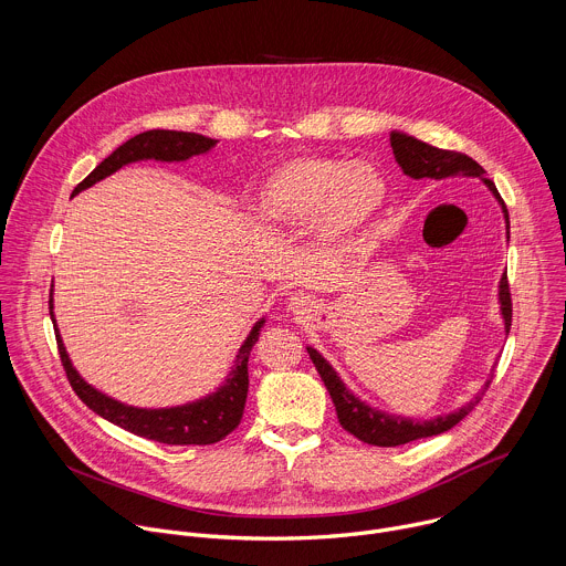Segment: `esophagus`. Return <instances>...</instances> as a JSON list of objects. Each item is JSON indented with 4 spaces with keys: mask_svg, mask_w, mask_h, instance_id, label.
Returning a JSON list of instances; mask_svg holds the SVG:
<instances>
[{
    "mask_svg": "<svg viewBox=\"0 0 566 566\" xmlns=\"http://www.w3.org/2000/svg\"><path fill=\"white\" fill-rule=\"evenodd\" d=\"M311 306H313V302L306 297V295H291L289 297V308L295 313V315H304L306 311H311Z\"/></svg>",
    "mask_w": 566,
    "mask_h": 566,
    "instance_id": "34e87169",
    "label": "esophagus"
}]
</instances>
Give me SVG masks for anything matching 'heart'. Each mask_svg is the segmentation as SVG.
<instances>
[{"label":"heart","instance_id":"1","mask_svg":"<svg viewBox=\"0 0 566 566\" xmlns=\"http://www.w3.org/2000/svg\"><path fill=\"white\" fill-rule=\"evenodd\" d=\"M389 202V184L378 166L339 157L300 155L275 166L255 193L253 211L271 229L308 224L324 249L357 240Z\"/></svg>","mask_w":566,"mask_h":566}]
</instances>
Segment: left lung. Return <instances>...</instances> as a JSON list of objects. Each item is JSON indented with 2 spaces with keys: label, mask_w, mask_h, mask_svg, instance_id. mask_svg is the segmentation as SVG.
<instances>
[{
  "label": "left lung",
  "mask_w": 566,
  "mask_h": 566,
  "mask_svg": "<svg viewBox=\"0 0 566 566\" xmlns=\"http://www.w3.org/2000/svg\"><path fill=\"white\" fill-rule=\"evenodd\" d=\"M391 148L396 155V161L400 164L402 172L413 177V179H444V177H480L489 191L493 193V198L497 200L502 216H504V224H506V240H509V211L504 207V200L500 198L495 184L484 177V168L471 159L464 153H455V150H444V148H436L413 135H407L402 130H391ZM497 302H500V315L504 322V333L509 335L511 328V293H509V282H506V273H502L500 277V286H497ZM319 378L335 405L337 411V420L342 424L344 431H348L350 436H355L357 440L373 444V447H400L420 438H431V436H440L449 429H453L462 418H467L473 407L480 402V396H475V400L467 402L464 407L444 413V416H436L429 420H418V418H405L398 413H387L375 409L370 405H366L364 400H359L337 375V370L324 359L322 353H317L313 346H306ZM491 380L484 382V389L489 387Z\"/></svg>",
  "instance_id": "obj_1"
}]
</instances>
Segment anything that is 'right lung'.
<instances>
[{
	"mask_svg": "<svg viewBox=\"0 0 566 566\" xmlns=\"http://www.w3.org/2000/svg\"><path fill=\"white\" fill-rule=\"evenodd\" d=\"M218 139L205 137L200 133H184V130H146L128 142H124L119 148H115L102 164L95 166V170L82 179L73 196L82 193L84 188H91L99 179L113 175L126 164L142 161V159H157V161H186L196 155L209 153ZM51 319L55 326V337H57V348L60 357L66 370V378L77 394V398L93 409L97 416L104 420L139 436L148 438L161 444H216L222 438H227L242 420L244 405H247V394H249V355L251 348L255 346L260 337V328L264 326V317H260L244 344L240 346L235 361L227 375V380L218 391L196 400V402H186L179 407H166V409H139V407H128L119 400H113L111 396L97 391L91 387L82 375L75 370L66 346L62 342L60 328L55 324V313H53V289H51Z\"/></svg>",
	"mask_w": 566,
	"mask_h": 566,
	"instance_id": "add662e5",
	"label": "right lung"
}]
</instances>
